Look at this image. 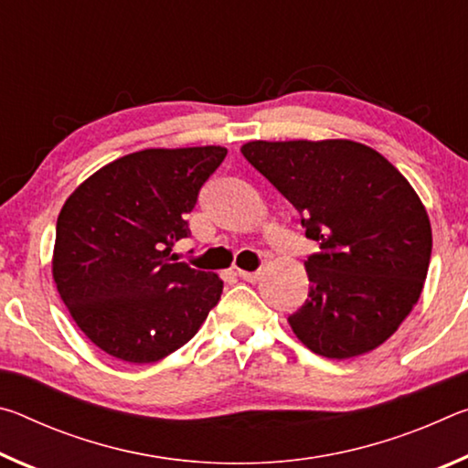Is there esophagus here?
Wrapping results in <instances>:
<instances>
[{
    "label": "esophagus",
    "mask_w": 468,
    "mask_h": 468,
    "mask_svg": "<svg viewBox=\"0 0 468 468\" xmlns=\"http://www.w3.org/2000/svg\"><path fill=\"white\" fill-rule=\"evenodd\" d=\"M260 271H256V272H248V271H237V276H239V279H243V281H248V282H256L258 279H260Z\"/></svg>",
    "instance_id": "1"
}]
</instances>
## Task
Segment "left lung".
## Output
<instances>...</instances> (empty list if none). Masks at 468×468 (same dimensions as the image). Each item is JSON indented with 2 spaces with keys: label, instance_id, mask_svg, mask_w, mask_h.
<instances>
[{
  "label": "left lung",
  "instance_id": "8db88e82",
  "mask_svg": "<svg viewBox=\"0 0 468 468\" xmlns=\"http://www.w3.org/2000/svg\"><path fill=\"white\" fill-rule=\"evenodd\" d=\"M241 153L320 245L305 260V303L289 315L295 336L328 359L374 351L413 310L430 268L431 225L415 189L353 140H253Z\"/></svg>",
  "mask_w": 468,
  "mask_h": 468
}]
</instances>
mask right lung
<instances>
[{
  "mask_svg": "<svg viewBox=\"0 0 468 468\" xmlns=\"http://www.w3.org/2000/svg\"><path fill=\"white\" fill-rule=\"evenodd\" d=\"M223 146L148 148L76 187L58 217L53 281L101 351L154 363L184 346L218 303L223 281L169 256L225 161Z\"/></svg>",
  "mask_w": 468,
  "mask_h": 468,
  "instance_id": "add662e5",
  "label": "right lung"
}]
</instances>
